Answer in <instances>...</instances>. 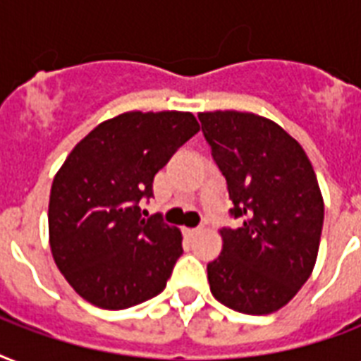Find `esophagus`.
Segmentation results:
<instances>
[{
	"label": "esophagus",
	"instance_id": "obj_1",
	"mask_svg": "<svg viewBox=\"0 0 361 361\" xmlns=\"http://www.w3.org/2000/svg\"><path fill=\"white\" fill-rule=\"evenodd\" d=\"M198 231H200L198 226H195V228H189V226H187V228H183V232H185L187 236H195V234H197Z\"/></svg>",
	"mask_w": 361,
	"mask_h": 361
}]
</instances>
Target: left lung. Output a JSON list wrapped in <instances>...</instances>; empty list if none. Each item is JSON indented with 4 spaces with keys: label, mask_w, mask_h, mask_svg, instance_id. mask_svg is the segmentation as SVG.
I'll return each instance as SVG.
<instances>
[{
    "label": "left lung",
    "mask_w": 361,
    "mask_h": 361,
    "mask_svg": "<svg viewBox=\"0 0 361 361\" xmlns=\"http://www.w3.org/2000/svg\"><path fill=\"white\" fill-rule=\"evenodd\" d=\"M204 138L226 180L240 219L223 228V251L208 264L217 302L268 314L290 302L319 252L324 202L303 147L277 123L249 112H202Z\"/></svg>",
    "instance_id": "left-lung-1"
}]
</instances>
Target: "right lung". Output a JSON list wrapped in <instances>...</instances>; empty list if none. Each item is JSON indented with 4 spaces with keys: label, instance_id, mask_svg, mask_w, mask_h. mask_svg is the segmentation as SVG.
<instances>
[{
    "label": "right lung",
    "instance_id": "right-lung-1",
    "mask_svg": "<svg viewBox=\"0 0 361 361\" xmlns=\"http://www.w3.org/2000/svg\"><path fill=\"white\" fill-rule=\"evenodd\" d=\"M191 112H125L97 125L54 178L50 249L86 302L127 309L164 290L181 257V232L144 217L153 178L198 133Z\"/></svg>",
    "mask_w": 361,
    "mask_h": 361
}]
</instances>
